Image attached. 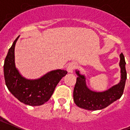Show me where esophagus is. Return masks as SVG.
Wrapping results in <instances>:
<instances>
[{
	"mask_svg": "<svg viewBox=\"0 0 130 130\" xmlns=\"http://www.w3.org/2000/svg\"><path fill=\"white\" fill-rule=\"evenodd\" d=\"M76 64L75 63H70L68 65L67 67V72H69V73H72V72H74V69L76 68Z\"/></svg>",
	"mask_w": 130,
	"mask_h": 130,
	"instance_id": "1",
	"label": "esophagus"
}]
</instances>
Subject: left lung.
<instances>
[{
	"label": "left lung",
	"mask_w": 130,
	"mask_h": 130,
	"mask_svg": "<svg viewBox=\"0 0 130 130\" xmlns=\"http://www.w3.org/2000/svg\"><path fill=\"white\" fill-rule=\"evenodd\" d=\"M119 56L120 82L104 91H93L89 89L86 83L85 75H82L79 70H76L78 78L76 79V83L74 89V100L78 107L89 110H102L120 99L124 90L127 73L125 69L126 63L123 53Z\"/></svg>",
	"instance_id": "obj_1"
}]
</instances>
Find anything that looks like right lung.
Masks as SVG:
<instances>
[{"label": "right lung", "mask_w": 130, "mask_h": 130, "mask_svg": "<svg viewBox=\"0 0 130 130\" xmlns=\"http://www.w3.org/2000/svg\"><path fill=\"white\" fill-rule=\"evenodd\" d=\"M18 36L8 51L4 63L6 86L11 93L26 105L41 106L49 100L59 81L67 74L63 69L52 70L35 80L22 76L15 64V46Z\"/></svg>", "instance_id": "obj_1"}]
</instances>
